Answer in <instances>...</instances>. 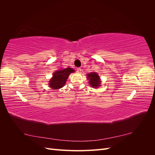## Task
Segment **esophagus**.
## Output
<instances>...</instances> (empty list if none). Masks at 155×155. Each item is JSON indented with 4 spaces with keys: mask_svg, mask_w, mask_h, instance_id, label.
<instances>
[{
    "mask_svg": "<svg viewBox=\"0 0 155 155\" xmlns=\"http://www.w3.org/2000/svg\"><path fill=\"white\" fill-rule=\"evenodd\" d=\"M81 68H77V72L78 73H81Z\"/></svg>",
    "mask_w": 155,
    "mask_h": 155,
    "instance_id": "esophagus-1",
    "label": "esophagus"
}]
</instances>
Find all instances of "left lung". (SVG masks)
Here are the masks:
<instances>
[{
	"mask_svg": "<svg viewBox=\"0 0 155 155\" xmlns=\"http://www.w3.org/2000/svg\"><path fill=\"white\" fill-rule=\"evenodd\" d=\"M87 79H88V82L90 85L93 88H97L100 87L101 80L99 75L96 72H91L90 74H87Z\"/></svg>",
	"mask_w": 155,
	"mask_h": 155,
	"instance_id": "1",
	"label": "left lung"
}]
</instances>
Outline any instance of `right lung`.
Wrapping results in <instances>:
<instances>
[{
    "instance_id": "add662e5",
    "label": "right lung",
    "mask_w": 155,
    "mask_h": 155,
    "mask_svg": "<svg viewBox=\"0 0 155 155\" xmlns=\"http://www.w3.org/2000/svg\"><path fill=\"white\" fill-rule=\"evenodd\" d=\"M74 72V70L72 68H66L55 71L49 81V87L54 90L62 88L66 83L69 75Z\"/></svg>"
}]
</instances>
